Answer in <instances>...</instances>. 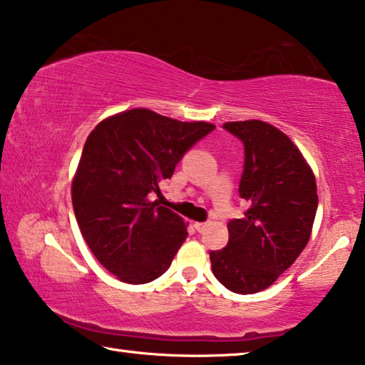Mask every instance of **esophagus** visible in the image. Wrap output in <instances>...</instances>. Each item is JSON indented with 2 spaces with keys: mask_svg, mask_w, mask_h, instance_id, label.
<instances>
[{
  "mask_svg": "<svg viewBox=\"0 0 365 365\" xmlns=\"http://www.w3.org/2000/svg\"><path fill=\"white\" fill-rule=\"evenodd\" d=\"M193 227L196 228V230L197 232H205L206 230V228H207V222H195V224H193Z\"/></svg>",
  "mask_w": 365,
  "mask_h": 365,
  "instance_id": "1",
  "label": "esophagus"
}]
</instances>
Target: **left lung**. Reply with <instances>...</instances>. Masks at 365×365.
Segmentation results:
<instances>
[{"mask_svg": "<svg viewBox=\"0 0 365 365\" xmlns=\"http://www.w3.org/2000/svg\"><path fill=\"white\" fill-rule=\"evenodd\" d=\"M245 145L240 196L251 205L228 222V245L211 251L212 274L233 293L269 288L311 238L317 185L311 165L292 140L262 120L225 122Z\"/></svg>", "mask_w": 365, "mask_h": 365, "instance_id": "1", "label": "left lung"}]
</instances>
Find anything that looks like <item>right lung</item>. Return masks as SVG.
I'll return each instance as SVG.
<instances>
[{
    "mask_svg": "<svg viewBox=\"0 0 365 365\" xmlns=\"http://www.w3.org/2000/svg\"><path fill=\"white\" fill-rule=\"evenodd\" d=\"M214 128L135 108L106 117L88 135L72 206L88 248L120 282L141 285L170 267L188 224L150 193H160L185 151Z\"/></svg>",
    "mask_w": 365,
    "mask_h": 365,
    "instance_id": "1",
    "label": "right lung"
}]
</instances>
